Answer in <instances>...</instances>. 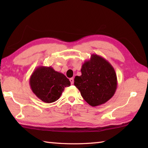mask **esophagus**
I'll return each instance as SVG.
<instances>
[{
  "label": "esophagus",
  "instance_id": "esophagus-1",
  "mask_svg": "<svg viewBox=\"0 0 148 148\" xmlns=\"http://www.w3.org/2000/svg\"><path fill=\"white\" fill-rule=\"evenodd\" d=\"M70 81H71V83L72 84H74V78H71L70 79Z\"/></svg>",
  "mask_w": 148,
  "mask_h": 148
}]
</instances>
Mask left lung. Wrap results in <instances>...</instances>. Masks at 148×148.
I'll use <instances>...</instances> for the list:
<instances>
[{
	"label": "left lung",
	"mask_w": 148,
	"mask_h": 148,
	"mask_svg": "<svg viewBox=\"0 0 148 148\" xmlns=\"http://www.w3.org/2000/svg\"><path fill=\"white\" fill-rule=\"evenodd\" d=\"M81 72V76L74 78V85L89 105L103 104L114 95L117 76L114 69L105 58L92 54L82 65Z\"/></svg>",
	"instance_id": "obj_1"
}]
</instances>
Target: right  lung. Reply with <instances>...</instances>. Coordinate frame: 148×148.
Listing matches in <instances>:
<instances>
[{"mask_svg": "<svg viewBox=\"0 0 148 148\" xmlns=\"http://www.w3.org/2000/svg\"><path fill=\"white\" fill-rule=\"evenodd\" d=\"M30 86L37 98L46 103L59 99L65 87L71 85L70 81L64 74L55 71L51 66H39L30 77Z\"/></svg>", "mask_w": 148, "mask_h": 148, "instance_id": "add662e5", "label": "right lung"}]
</instances>
